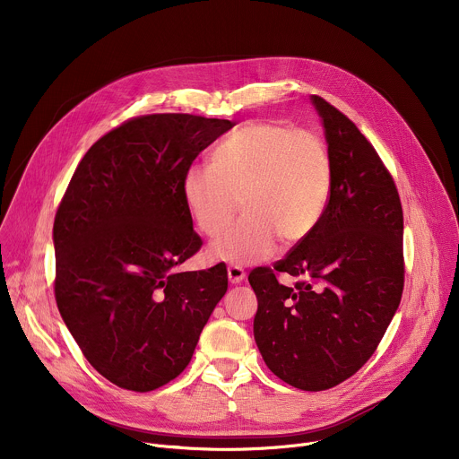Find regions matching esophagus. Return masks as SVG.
<instances>
[{"mask_svg":"<svg viewBox=\"0 0 459 459\" xmlns=\"http://www.w3.org/2000/svg\"><path fill=\"white\" fill-rule=\"evenodd\" d=\"M227 274H229V281L230 283H241L243 280H245V276H247V273L243 271V267H239V265H229V269H227Z\"/></svg>","mask_w":459,"mask_h":459,"instance_id":"obj_1","label":"esophagus"}]
</instances>
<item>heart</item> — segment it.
<instances>
[{"label":"heart","mask_w":459,"mask_h":459,"mask_svg":"<svg viewBox=\"0 0 459 459\" xmlns=\"http://www.w3.org/2000/svg\"><path fill=\"white\" fill-rule=\"evenodd\" d=\"M333 190V160L310 130L273 121L238 126L211 154L209 167H190L183 200L204 234L218 236L239 211L241 220L212 243V255L257 261L278 247L303 243L319 225Z\"/></svg>","instance_id":"obj_1"}]
</instances>
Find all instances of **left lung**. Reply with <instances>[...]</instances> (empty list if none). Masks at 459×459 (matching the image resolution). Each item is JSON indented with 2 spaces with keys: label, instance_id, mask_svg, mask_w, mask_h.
<instances>
[{
  "label": "left lung",
  "instance_id": "1",
  "mask_svg": "<svg viewBox=\"0 0 459 459\" xmlns=\"http://www.w3.org/2000/svg\"><path fill=\"white\" fill-rule=\"evenodd\" d=\"M333 160V190L317 229L274 267H255L254 340L267 367L301 390L354 376L377 349L403 292V209L394 179L359 128L310 98ZM287 272L294 288L277 281Z\"/></svg>",
  "mask_w": 459,
  "mask_h": 459
}]
</instances>
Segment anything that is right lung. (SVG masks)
Listing matches in <instances>:
<instances>
[{
	"instance_id": "1",
	"label": "right lung",
	"mask_w": 459,
	"mask_h": 459,
	"mask_svg": "<svg viewBox=\"0 0 459 459\" xmlns=\"http://www.w3.org/2000/svg\"><path fill=\"white\" fill-rule=\"evenodd\" d=\"M236 123L194 114L130 117L83 156L54 218L59 314L110 383L156 390L188 365L225 296V264L176 271L204 245L181 181Z\"/></svg>"
}]
</instances>
